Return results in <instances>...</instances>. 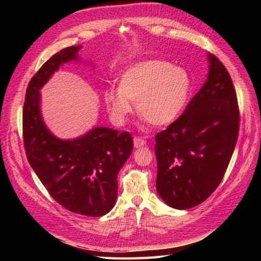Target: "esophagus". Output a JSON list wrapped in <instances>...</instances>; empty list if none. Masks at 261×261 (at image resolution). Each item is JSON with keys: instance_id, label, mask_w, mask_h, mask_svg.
Masks as SVG:
<instances>
[{"instance_id": "1", "label": "esophagus", "mask_w": 261, "mask_h": 261, "mask_svg": "<svg viewBox=\"0 0 261 261\" xmlns=\"http://www.w3.org/2000/svg\"><path fill=\"white\" fill-rule=\"evenodd\" d=\"M134 145L136 148H141L146 145V141L141 137H135L134 138Z\"/></svg>"}]
</instances>
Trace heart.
I'll return each instance as SVG.
<instances>
[{"instance_id":"obj_1","label":"heart","mask_w":261,"mask_h":261,"mask_svg":"<svg viewBox=\"0 0 261 261\" xmlns=\"http://www.w3.org/2000/svg\"><path fill=\"white\" fill-rule=\"evenodd\" d=\"M191 90L186 71L165 60H147L123 71L119 90H107L104 101L116 123H123L136 102L139 116L153 126L174 122L184 110Z\"/></svg>"}]
</instances>
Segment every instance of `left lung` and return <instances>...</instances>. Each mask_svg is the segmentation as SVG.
Instances as JSON below:
<instances>
[{
    "label": "left lung",
    "instance_id": "8db88e82",
    "mask_svg": "<svg viewBox=\"0 0 261 261\" xmlns=\"http://www.w3.org/2000/svg\"><path fill=\"white\" fill-rule=\"evenodd\" d=\"M207 81L184 112L156 135L158 194L169 206L203 203L220 185L239 135L240 111L231 76L208 55Z\"/></svg>",
    "mask_w": 261,
    "mask_h": 261
}]
</instances>
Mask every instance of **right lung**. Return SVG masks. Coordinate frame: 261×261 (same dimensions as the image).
Masks as SVG:
<instances>
[{"label": "right lung", "mask_w": 261, "mask_h": 261, "mask_svg": "<svg viewBox=\"0 0 261 261\" xmlns=\"http://www.w3.org/2000/svg\"><path fill=\"white\" fill-rule=\"evenodd\" d=\"M81 46L55 54L33 75L22 112L25 154L50 196L70 212L86 216L109 213L118 196V174L134 149L129 132L94 127L75 140L48 131L40 114L39 90L60 65L77 59Z\"/></svg>", "instance_id": "right-lung-1"}]
</instances>
